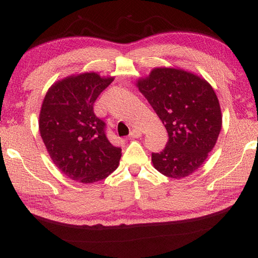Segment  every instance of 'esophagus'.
Segmentation results:
<instances>
[{
    "label": "esophagus",
    "instance_id": "1",
    "mask_svg": "<svg viewBox=\"0 0 258 258\" xmlns=\"http://www.w3.org/2000/svg\"><path fill=\"white\" fill-rule=\"evenodd\" d=\"M140 136H142V132H141L140 130L134 128V130L131 131L130 139H138V138H140Z\"/></svg>",
    "mask_w": 258,
    "mask_h": 258
}]
</instances>
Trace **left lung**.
Returning <instances> with one entry per match:
<instances>
[{"mask_svg":"<svg viewBox=\"0 0 258 258\" xmlns=\"http://www.w3.org/2000/svg\"><path fill=\"white\" fill-rule=\"evenodd\" d=\"M168 133L161 153H152L153 165L167 177L179 179L200 168L222 128L216 93L201 76L175 68H156L136 83Z\"/></svg>","mask_w":258,"mask_h":258,"instance_id":"left-lung-1","label":"left lung"}]
</instances>
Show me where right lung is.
<instances>
[{
  "label": "right lung",
  "mask_w": 258,
  "mask_h": 258,
  "mask_svg": "<svg viewBox=\"0 0 258 258\" xmlns=\"http://www.w3.org/2000/svg\"><path fill=\"white\" fill-rule=\"evenodd\" d=\"M114 78L94 72L68 76L48 89L38 128L53 163L76 182L90 184L117 168L122 150L109 143L93 105Z\"/></svg>",
  "instance_id": "obj_1"
}]
</instances>
